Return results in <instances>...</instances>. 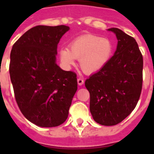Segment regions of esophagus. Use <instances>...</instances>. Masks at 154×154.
<instances>
[{
	"label": "esophagus",
	"mask_w": 154,
	"mask_h": 154,
	"mask_svg": "<svg viewBox=\"0 0 154 154\" xmlns=\"http://www.w3.org/2000/svg\"><path fill=\"white\" fill-rule=\"evenodd\" d=\"M77 82H78L79 85H83V83H84V80H83V79H82V78H79L78 79H77Z\"/></svg>",
	"instance_id": "1"
}]
</instances>
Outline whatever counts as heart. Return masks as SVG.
<instances>
[{
  "mask_svg": "<svg viewBox=\"0 0 154 154\" xmlns=\"http://www.w3.org/2000/svg\"><path fill=\"white\" fill-rule=\"evenodd\" d=\"M113 43L109 38L95 35H83L75 38L69 48H61L60 60L65 66L70 67L79 59L80 68L85 73H95L101 70L112 58Z\"/></svg>",
  "mask_w": 154,
  "mask_h": 154,
  "instance_id": "obj_1",
  "label": "heart"
}]
</instances>
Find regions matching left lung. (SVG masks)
Masks as SVG:
<instances>
[{"instance_id":"8db88e82","label":"left lung","mask_w":154,"mask_h":154,"mask_svg":"<svg viewBox=\"0 0 154 154\" xmlns=\"http://www.w3.org/2000/svg\"><path fill=\"white\" fill-rule=\"evenodd\" d=\"M118 40L113 56L85 80L93 119L103 126L121 123L137 106L143 85V55L133 37L112 28Z\"/></svg>"}]
</instances>
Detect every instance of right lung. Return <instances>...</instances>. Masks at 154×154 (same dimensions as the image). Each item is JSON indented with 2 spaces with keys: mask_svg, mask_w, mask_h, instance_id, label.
Segmentation results:
<instances>
[{
  "mask_svg": "<svg viewBox=\"0 0 154 154\" xmlns=\"http://www.w3.org/2000/svg\"><path fill=\"white\" fill-rule=\"evenodd\" d=\"M65 25H38L14 44L9 66L16 102L27 119L41 127L66 120L77 91L76 74L56 64L57 47Z\"/></svg>",
  "mask_w": 154,
  "mask_h": 154,
  "instance_id": "1",
  "label": "right lung"
}]
</instances>
